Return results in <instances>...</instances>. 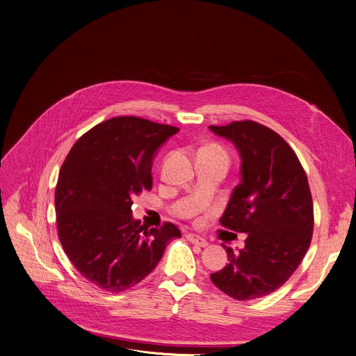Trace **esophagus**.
Wrapping results in <instances>:
<instances>
[{
    "mask_svg": "<svg viewBox=\"0 0 356 356\" xmlns=\"http://www.w3.org/2000/svg\"><path fill=\"white\" fill-rule=\"evenodd\" d=\"M187 239H188L191 243H195V245L202 246V248L209 245V242H207L204 238H201L200 235H195V234H188V235H187Z\"/></svg>",
    "mask_w": 356,
    "mask_h": 356,
    "instance_id": "34e87169",
    "label": "esophagus"
}]
</instances>
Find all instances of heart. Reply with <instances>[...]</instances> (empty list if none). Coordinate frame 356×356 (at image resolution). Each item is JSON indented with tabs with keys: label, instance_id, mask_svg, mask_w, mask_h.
<instances>
[{
	"label": "heart",
	"instance_id": "obj_1",
	"mask_svg": "<svg viewBox=\"0 0 356 356\" xmlns=\"http://www.w3.org/2000/svg\"><path fill=\"white\" fill-rule=\"evenodd\" d=\"M198 155H206V156H210V158H217V159H221V161H224L227 163L229 161L228 152L220 143H209V145H206L204 147H201Z\"/></svg>",
	"mask_w": 356,
	"mask_h": 356
}]
</instances>
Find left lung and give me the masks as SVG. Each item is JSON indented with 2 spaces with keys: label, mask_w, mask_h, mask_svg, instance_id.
<instances>
[{
  "label": "left lung",
  "mask_w": 356,
  "mask_h": 356,
  "mask_svg": "<svg viewBox=\"0 0 356 356\" xmlns=\"http://www.w3.org/2000/svg\"><path fill=\"white\" fill-rule=\"evenodd\" d=\"M210 129L231 140L241 156V183L220 222L246 234L238 252L222 243L229 262L210 277L235 300H255L283 286L310 248L314 213L309 180L294 150L270 128L235 121Z\"/></svg>",
  "instance_id": "8db88e82"
}]
</instances>
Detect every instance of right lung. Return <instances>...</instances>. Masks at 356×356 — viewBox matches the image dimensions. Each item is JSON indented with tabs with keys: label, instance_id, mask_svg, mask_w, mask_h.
Returning <instances> with one entry per match:
<instances>
[{
	"label": "right lung",
	"instance_id": "right-lung-1",
	"mask_svg": "<svg viewBox=\"0 0 356 356\" xmlns=\"http://www.w3.org/2000/svg\"><path fill=\"white\" fill-rule=\"evenodd\" d=\"M179 128L117 117L86 132L66 156L55 191L59 239L91 283L120 293L143 280L180 238L172 222L149 228L132 217V200L152 188L156 152Z\"/></svg>",
	"mask_w": 356,
	"mask_h": 356
}]
</instances>
